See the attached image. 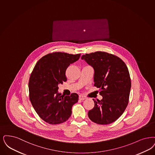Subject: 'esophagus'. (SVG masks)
<instances>
[{"label":"esophagus","instance_id":"esophagus-1","mask_svg":"<svg viewBox=\"0 0 155 155\" xmlns=\"http://www.w3.org/2000/svg\"><path fill=\"white\" fill-rule=\"evenodd\" d=\"M86 99H87V98L85 97H84L83 96L80 95V96H79V99L80 100H85Z\"/></svg>","mask_w":155,"mask_h":155}]
</instances>
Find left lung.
Returning <instances> with one entry per match:
<instances>
[{
    "instance_id": "1",
    "label": "left lung",
    "mask_w": 155,
    "mask_h": 155,
    "mask_svg": "<svg viewBox=\"0 0 155 155\" xmlns=\"http://www.w3.org/2000/svg\"><path fill=\"white\" fill-rule=\"evenodd\" d=\"M81 59L94 69V85L100 88L103 97L101 100L93 99L94 106L88 112V117L96 124H111L128 104L131 89L128 68L119 57L105 52L86 54Z\"/></svg>"
}]
</instances>
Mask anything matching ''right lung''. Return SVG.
<instances>
[{
	"label": "right lung",
	"instance_id": "add662e5",
	"mask_svg": "<svg viewBox=\"0 0 155 155\" xmlns=\"http://www.w3.org/2000/svg\"><path fill=\"white\" fill-rule=\"evenodd\" d=\"M81 54L56 52L44 56L36 64L29 81V99L38 116L51 124H62L71 115L72 106L78 100L73 93L63 96L58 85L66 82V71Z\"/></svg>",
	"mask_w": 155,
	"mask_h": 155
}]
</instances>
